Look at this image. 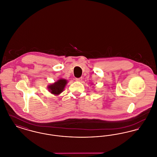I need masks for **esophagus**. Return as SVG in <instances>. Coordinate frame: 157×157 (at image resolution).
<instances>
[{
    "instance_id": "esophagus-1",
    "label": "esophagus",
    "mask_w": 157,
    "mask_h": 157,
    "mask_svg": "<svg viewBox=\"0 0 157 157\" xmlns=\"http://www.w3.org/2000/svg\"><path fill=\"white\" fill-rule=\"evenodd\" d=\"M82 80V78H76L75 81L77 82H81Z\"/></svg>"
}]
</instances>
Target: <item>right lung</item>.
<instances>
[{"label":"right lung","instance_id":"1","mask_svg":"<svg viewBox=\"0 0 157 157\" xmlns=\"http://www.w3.org/2000/svg\"><path fill=\"white\" fill-rule=\"evenodd\" d=\"M67 81L65 79L60 78L57 81L51 83L48 86V90L54 95H59L65 89L67 84Z\"/></svg>","mask_w":157,"mask_h":157}]
</instances>
